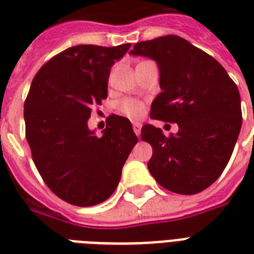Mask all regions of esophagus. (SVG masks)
<instances>
[{
    "label": "esophagus",
    "mask_w": 254,
    "mask_h": 254,
    "mask_svg": "<svg viewBox=\"0 0 254 254\" xmlns=\"http://www.w3.org/2000/svg\"><path fill=\"white\" fill-rule=\"evenodd\" d=\"M141 127H142V125L139 123H133V130H134V133L139 137V134H141Z\"/></svg>",
    "instance_id": "esophagus-1"
}]
</instances>
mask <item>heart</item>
I'll list each match as a JSON object with an SVG mask.
<instances>
[{
    "label": "heart",
    "mask_w": 254,
    "mask_h": 254,
    "mask_svg": "<svg viewBox=\"0 0 254 254\" xmlns=\"http://www.w3.org/2000/svg\"><path fill=\"white\" fill-rule=\"evenodd\" d=\"M117 108H119V111L123 115L127 116L130 119H138L145 112V105H143L142 101H139L137 99H131V97H127V99L121 100L117 104Z\"/></svg>",
    "instance_id": "obj_1"
}]
</instances>
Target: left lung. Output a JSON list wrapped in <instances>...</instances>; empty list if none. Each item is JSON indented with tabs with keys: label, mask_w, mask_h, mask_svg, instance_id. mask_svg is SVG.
<instances>
[{
	"label": "left lung",
	"mask_w": 254,
	"mask_h": 254,
	"mask_svg": "<svg viewBox=\"0 0 254 254\" xmlns=\"http://www.w3.org/2000/svg\"><path fill=\"white\" fill-rule=\"evenodd\" d=\"M130 54L154 59L162 92L150 117L177 123V134L143 125L141 139L153 147L147 169L163 189L182 195L205 190L220 177L240 133V93L224 67L177 35L138 42Z\"/></svg>",
	"instance_id": "left-lung-1"
}]
</instances>
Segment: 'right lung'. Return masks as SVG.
Segmentation results:
<instances>
[{"instance_id":"right-lung-1","label":"right lung","mask_w":254,"mask_h":254,"mask_svg":"<svg viewBox=\"0 0 254 254\" xmlns=\"http://www.w3.org/2000/svg\"><path fill=\"white\" fill-rule=\"evenodd\" d=\"M129 49L130 43L69 47L42 65L30 85L23 116L31 157L47 187L69 204L107 200L138 142L121 116H111L103 137L87 125L93 107L107 99L111 67Z\"/></svg>"}]
</instances>
